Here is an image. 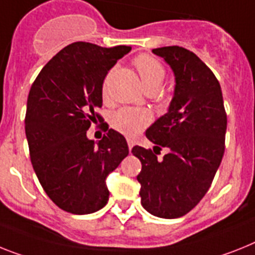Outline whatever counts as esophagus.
<instances>
[{
    "label": "esophagus",
    "instance_id": "1",
    "mask_svg": "<svg viewBox=\"0 0 255 255\" xmlns=\"http://www.w3.org/2000/svg\"><path fill=\"white\" fill-rule=\"evenodd\" d=\"M127 142H128V149H129V150H132V147H133V145H134V141L132 140V138H127Z\"/></svg>",
    "mask_w": 255,
    "mask_h": 255
}]
</instances>
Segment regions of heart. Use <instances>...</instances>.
Here are the masks:
<instances>
[{"mask_svg": "<svg viewBox=\"0 0 255 255\" xmlns=\"http://www.w3.org/2000/svg\"><path fill=\"white\" fill-rule=\"evenodd\" d=\"M134 66L137 68L145 89H159L164 80V68L151 55L141 54L134 58ZM102 93L106 96V81L102 85ZM151 117L146 110L133 108H123L113 113L110 118L111 127L126 136H136L150 123Z\"/></svg>", "mask_w": 255, "mask_h": 255, "instance_id": "obj_1", "label": "heart"}]
</instances>
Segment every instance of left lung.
<instances>
[{"mask_svg": "<svg viewBox=\"0 0 255 255\" xmlns=\"http://www.w3.org/2000/svg\"><path fill=\"white\" fill-rule=\"evenodd\" d=\"M153 53L174 71V97L167 113L146 129L153 150L133 146L132 153L142 166L137 175L142 207L175 219L189 213L213 183L224 154L227 114L219 81L194 53L181 46ZM162 147L168 154L159 160Z\"/></svg>", "mask_w": 255, "mask_h": 255, "instance_id": "1", "label": "left lung"}]
</instances>
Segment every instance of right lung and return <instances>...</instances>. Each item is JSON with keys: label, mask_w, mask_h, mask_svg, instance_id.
I'll use <instances>...</instances> for the list:
<instances>
[{"label": "right lung", "mask_w": 255, "mask_h": 255, "mask_svg": "<svg viewBox=\"0 0 255 255\" xmlns=\"http://www.w3.org/2000/svg\"><path fill=\"white\" fill-rule=\"evenodd\" d=\"M131 46L102 48L72 42L44 66L31 87L25 136L37 179L53 202L84 215L108 204L106 177L128 155L123 134L109 129L96 145L87 131L102 106V84L109 70Z\"/></svg>", "instance_id": "right-lung-1"}]
</instances>
